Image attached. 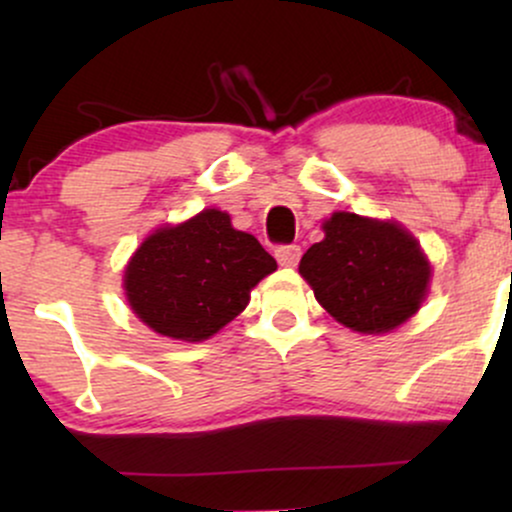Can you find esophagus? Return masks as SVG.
<instances>
[{"mask_svg":"<svg viewBox=\"0 0 512 512\" xmlns=\"http://www.w3.org/2000/svg\"><path fill=\"white\" fill-rule=\"evenodd\" d=\"M274 255L281 267H296L298 260H301V248H298V245H279V248L274 250Z\"/></svg>","mask_w":512,"mask_h":512,"instance_id":"34e87169","label":"esophagus"}]
</instances>
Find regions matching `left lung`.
Masks as SVG:
<instances>
[{"label":"left lung","instance_id":"obj_1","mask_svg":"<svg viewBox=\"0 0 512 512\" xmlns=\"http://www.w3.org/2000/svg\"><path fill=\"white\" fill-rule=\"evenodd\" d=\"M322 228L325 238L310 245L298 272L334 320L383 334L421 308L431 264L407 228L349 211H334Z\"/></svg>","mask_w":512,"mask_h":512}]
</instances>
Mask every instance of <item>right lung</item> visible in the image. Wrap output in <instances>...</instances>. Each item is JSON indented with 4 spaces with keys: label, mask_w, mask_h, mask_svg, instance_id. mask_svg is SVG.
Returning <instances> with one entry per match:
<instances>
[{
    "label": "right lung",
    "mask_w": 512,
    "mask_h": 512,
    "mask_svg": "<svg viewBox=\"0 0 512 512\" xmlns=\"http://www.w3.org/2000/svg\"><path fill=\"white\" fill-rule=\"evenodd\" d=\"M274 269V257L236 231L226 211L204 209L139 245L125 269V293L154 332L204 342L243 313L250 291Z\"/></svg>",
    "instance_id": "1"
}]
</instances>
